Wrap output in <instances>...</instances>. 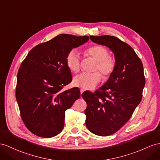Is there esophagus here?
Returning <instances> with one entry per match:
<instances>
[{
	"instance_id": "1",
	"label": "esophagus",
	"mask_w": 160,
	"mask_h": 160,
	"mask_svg": "<svg viewBox=\"0 0 160 160\" xmlns=\"http://www.w3.org/2000/svg\"><path fill=\"white\" fill-rule=\"evenodd\" d=\"M84 91V89H80V95H82V94L83 93V92Z\"/></svg>"
}]
</instances>
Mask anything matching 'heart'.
Here are the masks:
<instances>
[{"label":"heart","instance_id":"1","mask_svg":"<svg viewBox=\"0 0 160 160\" xmlns=\"http://www.w3.org/2000/svg\"><path fill=\"white\" fill-rule=\"evenodd\" d=\"M87 55L97 61L95 70H99L104 78H108L113 73L116 67V61L109 55L107 48L101 45H94L85 51ZM66 63L68 68L73 72H78L80 68V57L75 49L69 51L66 56ZM101 76L99 72L82 73L73 78V84L84 89H92L99 82Z\"/></svg>","mask_w":160,"mask_h":160}]
</instances>
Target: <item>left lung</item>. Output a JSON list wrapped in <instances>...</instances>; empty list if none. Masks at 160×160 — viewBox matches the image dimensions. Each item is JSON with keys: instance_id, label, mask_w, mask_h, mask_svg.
Returning <instances> with one entry per match:
<instances>
[{"instance_id": "left-lung-1", "label": "left lung", "mask_w": 160, "mask_h": 160, "mask_svg": "<svg viewBox=\"0 0 160 160\" xmlns=\"http://www.w3.org/2000/svg\"><path fill=\"white\" fill-rule=\"evenodd\" d=\"M93 42L108 47L116 67L106 83L95 92L85 91L86 126L93 134L105 137L120 129L140 103L145 78L140 58L130 45L115 36H91Z\"/></svg>"}]
</instances>
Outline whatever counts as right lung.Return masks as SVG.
<instances>
[{
  "label": "right lung",
  "instance_id": "obj_1",
  "mask_svg": "<svg viewBox=\"0 0 160 160\" xmlns=\"http://www.w3.org/2000/svg\"><path fill=\"white\" fill-rule=\"evenodd\" d=\"M88 40L59 34L34 47L20 65L16 99L24 124L36 136L51 138L62 131L65 111L80 97L78 87L62 91L72 80L66 56Z\"/></svg>",
  "mask_w": 160,
  "mask_h": 160
}]
</instances>
